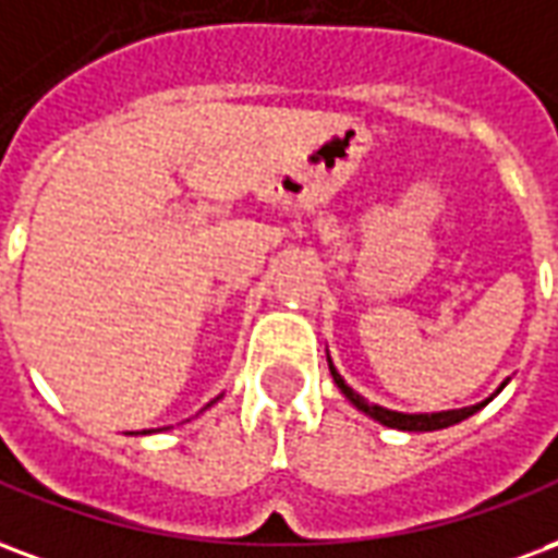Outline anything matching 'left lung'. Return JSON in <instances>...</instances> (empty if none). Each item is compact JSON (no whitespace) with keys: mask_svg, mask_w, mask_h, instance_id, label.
Listing matches in <instances>:
<instances>
[{"mask_svg":"<svg viewBox=\"0 0 558 558\" xmlns=\"http://www.w3.org/2000/svg\"><path fill=\"white\" fill-rule=\"evenodd\" d=\"M328 371H331V376H335V386L343 391V398L350 400L355 410H362L364 415H371L374 421H379V424H386V427H395V430H410V433H427V430H442V427H451V424H457V421L469 418V415H475V412L481 410V407H487L493 398L481 400V403H475V407H463V410H445V412H415V415H410V412H395V410H386V407H379V403H367V400L359 395V391H352L347 383H343V376L338 374V367L331 364V359H328ZM508 386V379H505L502 386L496 388V395L502 391V388Z\"/></svg>","mask_w":558,"mask_h":558,"instance_id":"left-lung-1","label":"left lung"}]
</instances>
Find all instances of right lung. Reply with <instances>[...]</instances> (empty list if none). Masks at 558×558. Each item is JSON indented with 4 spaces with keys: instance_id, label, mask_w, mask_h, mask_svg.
<instances>
[{
    "instance_id": "right-lung-1",
    "label": "right lung",
    "mask_w": 558,
    "mask_h": 558,
    "mask_svg": "<svg viewBox=\"0 0 558 558\" xmlns=\"http://www.w3.org/2000/svg\"><path fill=\"white\" fill-rule=\"evenodd\" d=\"M215 400H220V398H215ZM215 400H211V403H215ZM211 403H208V407H211ZM143 433H151V430H143Z\"/></svg>"
}]
</instances>
